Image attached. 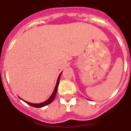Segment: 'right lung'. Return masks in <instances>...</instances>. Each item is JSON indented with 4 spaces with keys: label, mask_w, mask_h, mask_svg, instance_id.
Instances as JSON below:
<instances>
[{
    "label": "right lung",
    "mask_w": 131,
    "mask_h": 131,
    "mask_svg": "<svg viewBox=\"0 0 131 131\" xmlns=\"http://www.w3.org/2000/svg\"><path fill=\"white\" fill-rule=\"evenodd\" d=\"M61 73H62V72L60 74H59V77H58L57 82H56V87H55L54 89V91H53V92H52V95L50 96V97L48 99V100H47V101H44V102H43V103H37V104L36 103H29V102H28V101H25V100H23L21 98H20L21 99V100H23V101H25V103H26L28 105H30V106H31L35 107V108H42V107L45 106H46V105H49V104H50L51 102H52V101H53L54 99V97H55V96H56V92H57V91H58V85H59V79H60V76H61Z\"/></svg>",
    "instance_id": "add662e5"
}]
</instances>
